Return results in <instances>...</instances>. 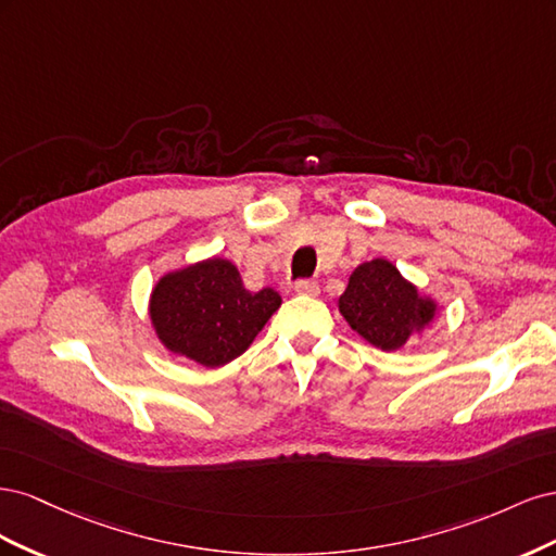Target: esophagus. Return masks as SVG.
<instances>
[{
    "label": "esophagus",
    "instance_id": "34e87169",
    "mask_svg": "<svg viewBox=\"0 0 556 556\" xmlns=\"http://www.w3.org/2000/svg\"><path fill=\"white\" fill-rule=\"evenodd\" d=\"M294 292L296 294H304V296H317L319 294V285L315 280H299L294 285Z\"/></svg>",
    "mask_w": 556,
    "mask_h": 556
}]
</instances>
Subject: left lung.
<instances>
[{"label": "left lung", "mask_w": 556, "mask_h": 556, "mask_svg": "<svg viewBox=\"0 0 556 556\" xmlns=\"http://www.w3.org/2000/svg\"><path fill=\"white\" fill-rule=\"evenodd\" d=\"M339 313L364 341L394 352L419 339L435 323L441 306L403 278L390 260L376 257L350 274L348 288L339 296Z\"/></svg>", "instance_id": "left-lung-1"}]
</instances>
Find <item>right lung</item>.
Listing matches in <instances>:
<instances>
[{"instance_id":"right-lung-1","label":"right lung","mask_w":556,"mask_h":556,"mask_svg":"<svg viewBox=\"0 0 556 556\" xmlns=\"http://www.w3.org/2000/svg\"><path fill=\"white\" fill-rule=\"evenodd\" d=\"M280 304L274 288L250 292L229 260L208 257L166 271L150 292L148 317L166 350L217 368L243 355Z\"/></svg>"}]
</instances>
